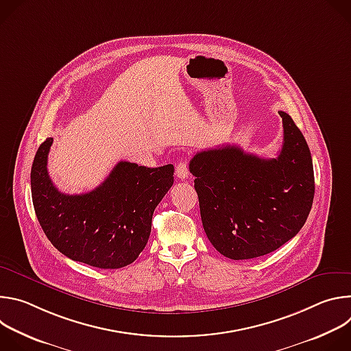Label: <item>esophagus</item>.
Instances as JSON below:
<instances>
[{
  "label": "esophagus",
  "mask_w": 351,
  "mask_h": 351,
  "mask_svg": "<svg viewBox=\"0 0 351 351\" xmlns=\"http://www.w3.org/2000/svg\"><path fill=\"white\" fill-rule=\"evenodd\" d=\"M176 176L179 179H186L189 176V167H187V162L186 161H180L176 167V171H175Z\"/></svg>",
  "instance_id": "esophagus-1"
}]
</instances>
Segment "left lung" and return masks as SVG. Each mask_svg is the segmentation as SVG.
<instances>
[{"label": "left lung", "instance_id": "1", "mask_svg": "<svg viewBox=\"0 0 351 351\" xmlns=\"http://www.w3.org/2000/svg\"><path fill=\"white\" fill-rule=\"evenodd\" d=\"M279 115L283 145L276 158L223 144L190 160L207 237L230 260L275 252L300 232L311 211L315 184L308 144L286 112Z\"/></svg>", "mask_w": 351, "mask_h": 351}]
</instances>
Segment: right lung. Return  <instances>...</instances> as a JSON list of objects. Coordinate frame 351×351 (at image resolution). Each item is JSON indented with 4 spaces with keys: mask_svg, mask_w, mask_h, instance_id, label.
I'll list each match as a JSON object with an SVG mask.
<instances>
[{
    "mask_svg": "<svg viewBox=\"0 0 351 351\" xmlns=\"http://www.w3.org/2000/svg\"><path fill=\"white\" fill-rule=\"evenodd\" d=\"M53 137L38 147L30 172L37 219L64 256L101 269L132 264L152 233L156 207L173 184V165L138 167L121 161L84 194L61 193L47 171Z\"/></svg>",
    "mask_w": 351,
    "mask_h": 351,
    "instance_id": "1",
    "label": "right lung"
}]
</instances>
